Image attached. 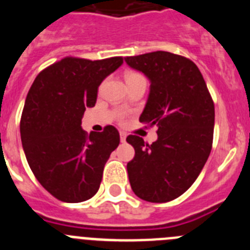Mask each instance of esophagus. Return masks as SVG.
<instances>
[{
    "mask_svg": "<svg viewBox=\"0 0 250 250\" xmlns=\"http://www.w3.org/2000/svg\"><path fill=\"white\" fill-rule=\"evenodd\" d=\"M120 140L121 143H125V141H126V134H125V132H120Z\"/></svg>",
    "mask_w": 250,
    "mask_h": 250,
    "instance_id": "obj_1",
    "label": "esophagus"
}]
</instances>
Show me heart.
Returning <instances> with one entry per match:
<instances>
[{
	"label": "heart",
	"instance_id": "b5f03b06",
	"mask_svg": "<svg viewBox=\"0 0 250 250\" xmlns=\"http://www.w3.org/2000/svg\"><path fill=\"white\" fill-rule=\"evenodd\" d=\"M139 79H144V76L136 71H127L126 74H125V80H126V83L127 81L139 80Z\"/></svg>",
	"mask_w": 250,
	"mask_h": 250
}]
</instances>
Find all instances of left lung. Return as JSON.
<instances>
[{"instance_id":"left-lung-1","label":"left lung","mask_w":250,"mask_h":250,"mask_svg":"<svg viewBox=\"0 0 250 250\" xmlns=\"http://www.w3.org/2000/svg\"><path fill=\"white\" fill-rule=\"evenodd\" d=\"M150 80L140 123L158 127L151 145L129 135L135 149L127 163L130 185L140 199L167 203L193 185L213 145L214 103L202 72L191 60L167 51L125 57Z\"/></svg>"}]
</instances>
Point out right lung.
<instances>
[{
  "label": "right lung",
  "mask_w": 250,
  "mask_h": 250,
  "mask_svg": "<svg viewBox=\"0 0 250 250\" xmlns=\"http://www.w3.org/2000/svg\"><path fill=\"white\" fill-rule=\"evenodd\" d=\"M123 57H65L40 72L28 90L20 132L26 159L39 183L56 199L80 203L98 193L104 167L119 146L116 127L87 134L81 127L105 77Z\"/></svg>",
  "instance_id": "obj_1"
}]
</instances>
